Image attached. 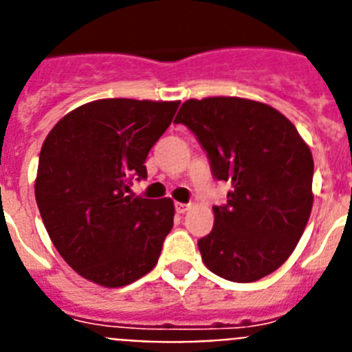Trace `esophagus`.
<instances>
[{
    "instance_id": "34e87169",
    "label": "esophagus",
    "mask_w": 352,
    "mask_h": 352,
    "mask_svg": "<svg viewBox=\"0 0 352 352\" xmlns=\"http://www.w3.org/2000/svg\"><path fill=\"white\" fill-rule=\"evenodd\" d=\"M191 204H182V201H175V210L179 214H184L186 210H189Z\"/></svg>"
}]
</instances>
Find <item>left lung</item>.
I'll return each mask as SVG.
<instances>
[{
  "label": "left lung",
  "mask_w": 352,
  "mask_h": 352,
  "mask_svg": "<svg viewBox=\"0 0 352 352\" xmlns=\"http://www.w3.org/2000/svg\"><path fill=\"white\" fill-rule=\"evenodd\" d=\"M207 152L214 179L230 182L214 206V227L198 241L214 274L237 283L276 271L307 227L314 157L280 111L241 97L189 99L175 117Z\"/></svg>",
  "instance_id": "8db88e82"
}]
</instances>
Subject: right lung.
Returning <instances> with one entry per match:
<instances>
[{"instance_id": "right-lung-1", "label": "right lung", "mask_w": 352, "mask_h": 352, "mask_svg": "<svg viewBox=\"0 0 352 352\" xmlns=\"http://www.w3.org/2000/svg\"><path fill=\"white\" fill-rule=\"evenodd\" d=\"M179 100L100 99L54 125L42 145L36 206L54 248L76 273L124 287L154 269L173 227L170 198L131 197Z\"/></svg>"}]
</instances>
